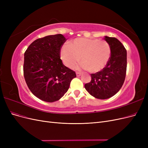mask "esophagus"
<instances>
[{
    "label": "esophagus",
    "mask_w": 148,
    "mask_h": 148,
    "mask_svg": "<svg viewBox=\"0 0 148 148\" xmlns=\"http://www.w3.org/2000/svg\"><path fill=\"white\" fill-rule=\"evenodd\" d=\"M76 74H77V77H80V76H81V75H82V73L80 72H77V73H76Z\"/></svg>",
    "instance_id": "obj_1"
}]
</instances>
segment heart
<instances>
[{"label": "heart", "instance_id": "obj_1", "mask_svg": "<svg viewBox=\"0 0 148 148\" xmlns=\"http://www.w3.org/2000/svg\"><path fill=\"white\" fill-rule=\"evenodd\" d=\"M111 55L109 44L104 40L76 38L65 44L60 51L61 59L68 67H73L79 60V67L92 73L104 68Z\"/></svg>", "mask_w": 148, "mask_h": 148}]
</instances>
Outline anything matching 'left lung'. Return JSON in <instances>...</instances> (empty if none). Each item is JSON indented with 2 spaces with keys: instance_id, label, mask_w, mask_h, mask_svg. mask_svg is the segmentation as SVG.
<instances>
[{
  "instance_id": "left-lung-1",
  "label": "left lung",
  "mask_w": 148,
  "mask_h": 148,
  "mask_svg": "<svg viewBox=\"0 0 148 148\" xmlns=\"http://www.w3.org/2000/svg\"><path fill=\"white\" fill-rule=\"evenodd\" d=\"M111 49L110 59L100 71L91 74V81L84 84L90 95L97 99H106L112 97L122 88L127 71V51L115 38L105 36Z\"/></svg>"
}]
</instances>
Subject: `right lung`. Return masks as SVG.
<instances>
[{
	"label": "right lung",
	"instance_id": "right-lung-1",
	"mask_svg": "<svg viewBox=\"0 0 148 148\" xmlns=\"http://www.w3.org/2000/svg\"><path fill=\"white\" fill-rule=\"evenodd\" d=\"M66 40L61 34L47 36L35 40L25 52V82L31 92L44 101L59 100L77 77L60 59V49Z\"/></svg>",
	"mask_w": 148,
	"mask_h": 148
}]
</instances>
